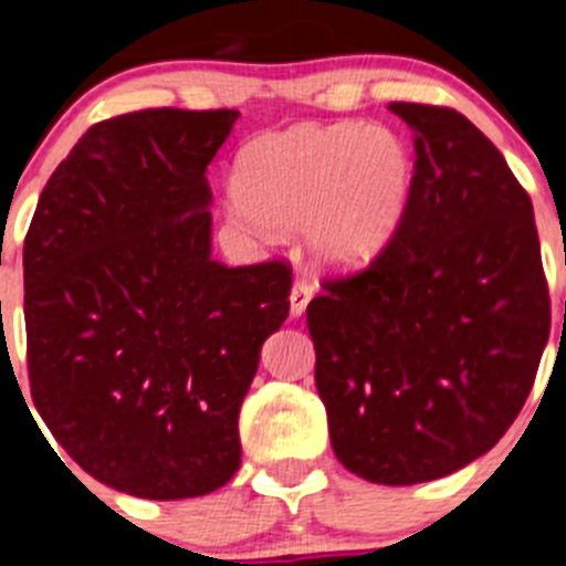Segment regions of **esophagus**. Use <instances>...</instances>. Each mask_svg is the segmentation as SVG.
<instances>
[{
  "mask_svg": "<svg viewBox=\"0 0 566 566\" xmlns=\"http://www.w3.org/2000/svg\"><path fill=\"white\" fill-rule=\"evenodd\" d=\"M310 298H313V284L310 282H295L293 290H290V315L298 318L307 310Z\"/></svg>",
  "mask_w": 566,
  "mask_h": 566,
  "instance_id": "34e87169",
  "label": "esophagus"
}]
</instances>
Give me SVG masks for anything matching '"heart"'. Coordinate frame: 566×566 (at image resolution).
I'll use <instances>...</instances> for the list:
<instances>
[{"label": "heart", "instance_id": "obj_1", "mask_svg": "<svg viewBox=\"0 0 566 566\" xmlns=\"http://www.w3.org/2000/svg\"><path fill=\"white\" fill-rule=\"evenodd\" d=\"M231 217L271 237L304 226V245L324 271H364L403 228L415 157L380 124H302L262 132L233 163Z\"/></svg>", "mask_w": 566, "mask_h": 566}]
</instances>
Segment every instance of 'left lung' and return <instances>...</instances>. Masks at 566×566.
I'll use <instances>...</instances> for the list:
<instances>
[{
    "label": "left lung",
    "instance_id": "8db88e82",
    "mask_svg": "<svg viewBox=\"0 0 566 566\" xmlns=\"http://www.w3.org/2000/svg\"><path fill=\"white\" fill-rule=\"evenodd\" d=\"M415 135V191L389 251L307 307L333 451L378 485L488 454L549 338L533 202L465 115L389 104Z\"/></svg>",
    "mask_w": 566,
    "mask_h": 566
}]
</instances>
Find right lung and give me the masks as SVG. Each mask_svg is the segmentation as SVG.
<instances>
[{
  "instance_id": "right-lung-1",
  "label": "right lung",
  "mask_w": 566,
  "mask_h": 566,
  "mask_svg": "<svg viewBox=\"0 0 566 566\" xmlns=\"http://www.w3.org/2000/svg\"><path fill=\"white\" fill-rule=\"evenodd\" d=\"M237 118L144 109L90 126L24 239L35 411L81 471L129 496L231 480L239 409L287 318V264L211 256L206 171Z\"/></svg>"
}]
</instances>
